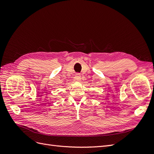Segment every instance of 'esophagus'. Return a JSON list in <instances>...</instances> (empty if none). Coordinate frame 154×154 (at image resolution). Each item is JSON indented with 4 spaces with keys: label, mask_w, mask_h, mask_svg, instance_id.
Here are the masks:
<instances>
[{
    "label": "esophagus",
    "mask_w": 154,
    "mask_h": 154,
    "mask_svg": "<svg viewBox=\"0 0 154 154\" xmlns=\"http://www.w3.org/2000/svg\"><path fill=\"white\" fill-rule=\"evenodd\" d=\"M74 79H75V80L77 82H80L81 80V76L80 74H76V76H74Z\"/></svg>",
    "instance_id": "obj_1"
}]
</instances>
